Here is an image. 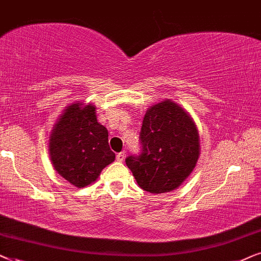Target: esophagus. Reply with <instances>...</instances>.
<instances>
[{
    "label": "esophagus",
    "mask_w": 261,
    "mask_h": 261,
    "mask_svg": "<svg viewBox=\"0 0 261 261\" xmlns=\"http://www.w3.org/2000/svg\"><path fill=\"white\" fill-rule=\"evenodd\" d=\"M116 159H117V161H119V162H123V161H124V159H125V151L118 152L117 156H116Z\"/></svg>",
    "instance_id": "34e87169"
}]
</instances>
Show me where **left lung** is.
<instances>
[{"mask_svg": "<svg viewBox=\"0 0 261 261\" xmlns=\"http://www.w3.org/2000/svg\"><path fill=\"white\" fill-rule=\"evenodd\" d=\"M140 141L141 154L127 156L125 162L141 189L150 193L178 189L192 173L200 154L193 119L168 99L147 110Z\"/></svg>", "mask_w": 261, "mask_h": 261, "instance_id": "1", "label": "left lung"}]
</instances>
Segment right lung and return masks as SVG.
Here are the masks:
<instances>
[{
	"mask_svg": "<svg viewBox=\"0 0 261 261\" xmlns=\"http://www.w3.org/2000/svg\"><path fill=\"white\" fill-rule=\"evenodd\" d=\"M56 172L79 189L94 182L116 154L109 145V131L96 119L95 106L71 103L56 121L48 140Z\"/></svg>",
	"mask_w": 261,
	"mask_h": 261,
	"instance_id": "add662e5",
	"label": "right lung"
}]
</instances>
